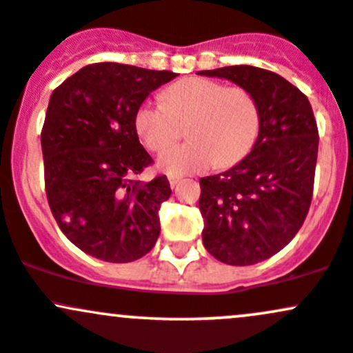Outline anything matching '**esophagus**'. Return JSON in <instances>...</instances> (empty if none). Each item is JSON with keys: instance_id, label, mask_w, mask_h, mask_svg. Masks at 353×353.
Wrapping results in <instances>:
<instances>
[{"instance_id": "34e87169", "label": "esophagus", "mask_w": 353, "mask_h": 353, "mask_svg": "<svg viewBox=\"0 0 353 353\" xmlns=\"http://www.w3.org/2000/svg\"><path fill=\"white\" fill-rule=\"evenodd\" d=\"M180 180L181 178L180 176H176V175H168V181H170V187L172 188H175L178 183H180Z\"/></svg>"}]
</instances>
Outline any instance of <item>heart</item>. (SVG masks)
Segmentation results:
<instances>
[{
  "mask_svg": "<svg viewBox=\"0 0 353 353\" xmlns=\"http://www.w3.org/2000/svg\"><path fill=\"white\" fill-rule=\"evenodd\" d=\"M148 99L134 112V131L150 151H163L188 130L189 141L165 151L158 166L170 175L199 173L210 166L229 168L256 145L261 112L248 89L225 87L203 77H188Z\"/></svg>",
  "mask_w": 353,
  "mask_h": 353,
  "instance_id": "obj_1",
  "label": "heart"
}]
</instances>
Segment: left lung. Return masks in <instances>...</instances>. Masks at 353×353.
<instances>
[{
	"label": "left lung",
	"instance_id": "obj_1",
	"mask_svg": "<svg viewBox=\"0 0 353 353\" xmlns=\"http://www.w3.org/2000/svg\"><path fill=\"white\" fill-rule=\"evenodd\" d=\"M252 94L261 128L251 153L200 180L202 241L215 259L251 266L269 259L305 222L313 195L318 128L308 97L281 75L252 65L200 70Z\"/></svg>",
	"mask_w": 353,
	"mask_h": 353
}]
</instances>
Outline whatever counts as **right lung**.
I'll return each instance as SVG.
<instances>
[{"instance_id":"obj_1","label":"right lung","mask_w":353,"mask_h":353,"mask_svg":"<svg viewBox=\"0 0 353 353\" xmlns=\"http://www.w3.org/2000/svg\"><path fill=\"white\" fill-rule=\"evenodd\" d=\"M124 63L87 65L52 92L41 130L45 192L72 244L108 263H131L160 236L168 178L139 181L151 165L134 131L138 105L175 79Z\"/></svg>"}]
</instances>
